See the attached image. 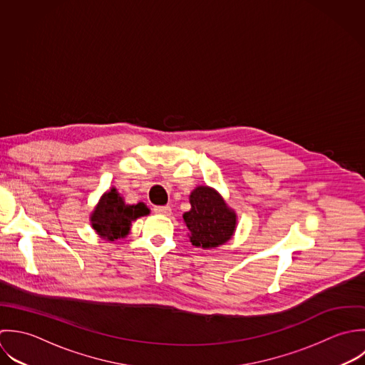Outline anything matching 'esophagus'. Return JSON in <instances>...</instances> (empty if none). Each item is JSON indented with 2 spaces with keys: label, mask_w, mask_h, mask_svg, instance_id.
<instances>
[{
  "label": "esophagus",
  "mask_w": 365,
  "mask_h": 365,
  "mask_svg": "<svg viewBox=\"0 0 365 365\" xmlns=\"http://www.w3.org/2000/svg\"><path fill=\"white\" fill-rule=\"evenodd\" d=\"M153 212H155L156 215L168 216V215H170V207H169V206H153Z\"/></svg>",
  "instance_id": "esophagus-1"
}]
</instances>
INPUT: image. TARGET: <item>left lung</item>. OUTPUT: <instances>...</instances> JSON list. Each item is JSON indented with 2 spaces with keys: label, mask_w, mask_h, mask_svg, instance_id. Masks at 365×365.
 I'll use <instances>...</instances> for the list:
<instances>
[{
  "label": "left lung",
  "mask_w": 365,
  "mask_h": 365,
  "mask_svg": "<svg viewBox=\"0 0 365 365\" xmlns=\"http://www.w3.org/2000/svg\"><path fill=\"white\" fill-rule=\"evenodd\" d=\"M190 212L183 220L196 247L212 248L228 241L235 230V213L227 207L219 193L207 186L196 187L190 195Z\"/></svg>",
  "instance_id": "obj_1"
}]
</instances>
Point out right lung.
I'll return each mask as SVG.
<instances>
[{"instance_id": "add662e5", "label": "right lung", "mask_w": 365, "mask_h": 365, "mask_svg": "<svg viewBox=\"0 0 365 365\" xmlns=\"http://www.w3.org/2000/svg\"><path fill=\"white\" fill-rule=\"evenodd\" d=\"M148 213L149 209L144 203L133 206L125 205L118 192L111 189L104 193L93 212L91 225L103 238L114 241L120 237H125L130 231L131 222Z\"/></svg>"}]
</instances>
